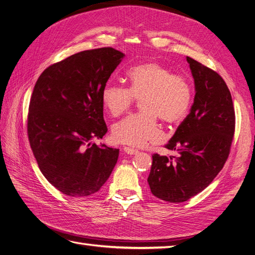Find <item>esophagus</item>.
I'll return each mask as SVG.
<instances>
[{
    "mask_svg": "<svg viewBox=\"0 0 255 255\" xmlns=\"http://www.w3.org/2000/svg\"><path fill=\"white\" fill-rule=\"evenodd\" d=\"M123 151H125L127 154H129V155H134V154L138 153V150L129 148V146H123Z\"/></svg>",
    "mask_w": 255,
    "mask_h": 255,
    "instance_id": "34e87169",
    "label": "esophagus"
}]
</instances>
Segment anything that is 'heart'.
Instances as JSON below:
<instances>
[{"instance_id":"heart-1","label":"heart","mask_w":255,"mask_h":255,"mask_svg":"<svg viewBox=\"0 0 255 255\" xmlns=\"http://www.w3.org/2000/svg\"><path fill=\"white\" fill-rule=\"evenodd\" d=\"M128 80V88L107 83L102 90L103 105L114 117L128 111L135 99L140 101L141 113L113 126L112 137L116 142L136 148L157 142L161 138L157 118L167 125H176L186 117L192 88L185 76L174 74L156 61H145L129 68Z\"/></svg>"}]
</instances>
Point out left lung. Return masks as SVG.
Segmentation results:
<instances>
[{"label": "left lung", "instance_id": "1", "mask_svg": "<svg viewBox=\"0 0 255 255\" xmlns=\"http://www.w3.org/2000/svg\"><path fill=\"white\" fill-rule=\"evenodd\" d=\"M195 80L196 95L187 117L165 145L177 156L155 153L148 183L156 198L180 203L210 185L229 157L235 132L232 97L221 76L186 57Z\"/></svg>", "mask_w": 255, "mask_h": 255}]
</instances>
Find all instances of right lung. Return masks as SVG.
I'll list each match as a JSON object with an SVG mask.
<instances>
[{
  "mask_svg": "<svg viewBox=\"0 0 255 255\" xmlns=\"http://www.w3.org/2000/svg\"><path fill=\"white\" fill-rule=\"evenodd\" d=\"M125 54L87 50L48 67L37 80L27 115V135L40 171L74 198L99 191L117 163L119 149L98 146L107 127L102 90Z\"/></svg>",
  "mask_w": 255,
  "mask_h": 255,
  "instance_id": "add662e5",
  "label": "right lung"
}]
</instances>
